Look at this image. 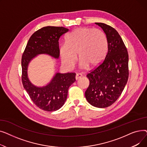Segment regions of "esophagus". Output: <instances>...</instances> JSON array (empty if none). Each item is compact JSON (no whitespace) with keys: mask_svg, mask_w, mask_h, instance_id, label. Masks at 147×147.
I'll use <instances>...</instances> for the list:
<instances>
[{"mask_svg":"<svg viewBox=\"0 0 147 147\" xmlns=\"http://www.w3.org/2000/svg\"><path fill=\"white\" fill-rule=\"evenodd\" d=\"M82 76V75L81 74H80V73H77L76 74V80H78L79 79H80L81 77Z\"/></svg>","mask_w":147,"mask_h":147,"instance_id":"1","label":"esophagus"}]
</instances>
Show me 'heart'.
I'll return each mask as SVG.
<instances>
[{
    "label": "heart",
    "instance_id": "obj_1",
    "mask_svg": "<svg viewBox=\"0 0 147 147\" xmlns=\"http://www.w3.org/2000/svg\"><path fill=\"white\" fill-rule=\"evenodd\" d=\"M108 48V42L102 31L89 27H79L65 37V43L61 44L59 53L61 63L67 69H71L77 59L80 60L79 67L93 68L101 63Z\"/></svg>",
    "mask_w": 147,
    "mask_h": 147
}]
</instances>
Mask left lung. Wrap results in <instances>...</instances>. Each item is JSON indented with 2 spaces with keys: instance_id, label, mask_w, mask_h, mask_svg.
<instances>
[{
  "instance_id": "1",
  "label": "left lung",
  "mask_w": 147,
  "mask_h": 147,
  "mask_svg": "<svg viewBox=\"0 0 147 147\" xmlns=\"http://www.w3.org/2000/svg\"><path fill=\"white\" fill-rule=\"evenodd\" d=\"M103 30L108 51L102 64L86 76L89 86L85 92L88 102L97 108H106L117 101L127 83L129 56L119 33L104 23L95 22Z\"/></svg>"
}]
</instances>
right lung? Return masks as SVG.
Listing matches in <instances>:
<instances>
[{
  "instance_id": "add662e5",
  "label": "right lung",
  "mask_w": 147,
  "mask_h": 147,
  "mask_svg": "<svg viewBox=\"0 0 147 147\" xmlns=\"http://www.w3.org/2000/svg\"><path fill=\"white\" fill-rule=\"evenodd\" d=\"M69 30L63 27L47 26L38 30L29 38L21 59L22 82L33 102L46 111H57L63 106L69 87L76 81L73 73H56L43 86H37L28 76V65L38 55L46 54L55 59L59 57V39Z\"/></svg>"
}]
</instances>
